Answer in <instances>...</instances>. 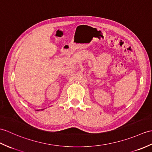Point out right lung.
Wrapping results in <instances>:
<instances>
[{
	"instance_id": "1",
	"label": "right lung",
	"mask_w": 152,
	"mask_h": 152,
	"mask_svg": "<svg viewBox=\"0 0 152 152\" xmlns=\"http://www.w3.org/2000/svg\"><path fill=\"white\" fill-rule=\"evenodd\" d=\"M42 110H43V109H42Z\"/></svg>"
}]
</instances>
